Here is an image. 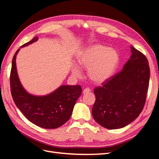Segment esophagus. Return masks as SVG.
Here are the masks:
<instances>
[{
    "mask_svg": "<svg viewBox=\"0 0 159 159\" xmlns=\"http://www.w3.org/2000/svg\"><path fill=\"white\" fill-rule=\"evenodd\" d=\"M89 91H91V89L89 88H86L83 90V93H88L89 92Z\"/></svg>",
    "mask_w": 159,
    "mask_h": 159,
    "instance_id": "34e87169",
    "label": "esophagus"
}]
</instances>
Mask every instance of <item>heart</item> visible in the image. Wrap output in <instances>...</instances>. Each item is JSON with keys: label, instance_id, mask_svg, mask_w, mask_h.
Instances as JSON below:
<instances>
[{"label": "heart", "instance_id": "1", "mask_svg": "<svg viewBox=\"0 0 159 159\" xmlns=\"http://www.w3.org/2000/svg\"><path fill=\"white\" fill-rule=\"evenodd\" d=\"M119 55L116 50L108 47L95 44L86 48L81 53L79 64L87 68L90 80L95 83H102L109 78L118 64ZM72 74L75 77L81 74L77 66L72 68Z\"/></svg>", "mask_w": 159, "mask_h": 159}]
</instances>
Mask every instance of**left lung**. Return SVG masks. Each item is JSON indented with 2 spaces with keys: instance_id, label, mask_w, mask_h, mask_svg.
Here are the masks:
<instances>
[{
  "instance_id": "left-lung-1",
  "label": "left lung",
  "mask_w": 159,
  "mask_h": 159,
  "mask_svg": "<svg viewBox=\"0 0 159 159\" xmlns=\"http://www.w3.org/2000/svg\"><path fill=\"white\" fill-rule=\"evenodd\" d=\"M123 70L95 88V121L108 129L123 128L138 117L145 105L150 70L146 56L133 46Z\"/></svg>"
}]
</instances>
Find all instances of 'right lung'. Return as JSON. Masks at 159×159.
<instances>
[{
    "label": "right lung",
    "instance_id": "right-lung-1",
    "mask_svg": "<svg viewBox=\"0 0 159 159\" xmlns=\"http://www.w3.org/2000/svg\"><path fill=\"white\" fill-rule=\"evenodd\" d=\"M38 37L22 45L25 47L37 41ZM18 49L14 55L10 76L11 90L14 103L30 122L44 129H56L70 118L77 99L81 94L80 85H61L52 93L36 96L28 93L19 80L16 66Z\"/></svg>",
    "mask_w": 159,
    "mask_h": 159
}]
</instances>
